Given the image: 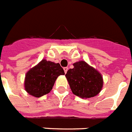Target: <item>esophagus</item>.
<instances>
[{
	"label": "esophagus",
	"mask_w": 132,
	"mask_h": 132,
	"mask_svg": "<svg viewBox=\"0 0 132 132\" xmlns=\"http://www.w3.org/2000/svg\"><path fill=\"white\" fill-rule=\"evenodd\" d=\"M68 67H64V72H65V73H66V72H67V71H68Z\"/></svg>",
	"instance_id": "1"
}]
</instances>
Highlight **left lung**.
Masks as SVG:
<instances>
[{"instance_id":"1","label":"left lung","mask_w":132,"mask_h":132,"mask_svg":"<svg viewBox=\"0 0 132 132\" xmlns=\"http://www.w3.org/2000/svg\"><path fill=\"white\" fill-rule=\"evenodd\" d=\"M73 66L65 75L72 93L82 98L97 96L103 86L101 74L85 61L74 63Z\"/></svg>"}]
</instances>
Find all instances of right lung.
<instances>
[{"instance_id": "add662e5", "label": "right lung", "mask_w": 132, "mask_h": 132, "mask_svg": "<svg viewBox=\"0 0 132 132\" xmlns=\"http://www.w3.org/2000/svg\"><path fill=\"white\" fill-rule=\"evenodd\" d=\"M64 74L59 63L44 59L27 72L24 81L25 90L31 96L41 97L51 92L57 78Z\"/></svg>"}]
</instances>
